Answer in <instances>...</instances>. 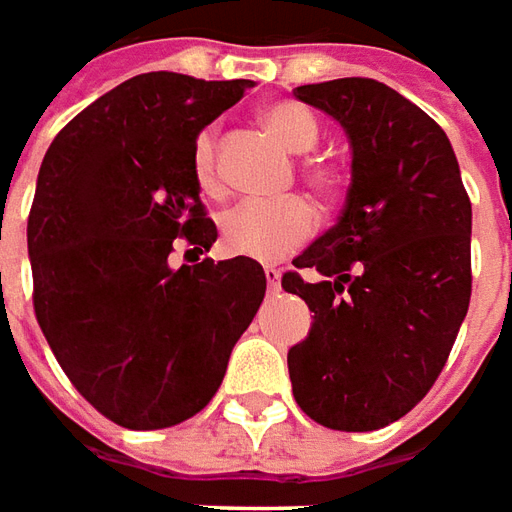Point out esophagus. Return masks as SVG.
Here are the masks:
<instances>
[{
	"instance_id": "1",
	"label": "esophagus",
	"mask_w": 512,
	"mask_h": 512,
	"mask_svg": "<svg viewBox=\"0 0 512 512\" xmlns=\"http://www.w3.org/2000/svg\"><path fill=\"white\" fill-rule=\"evenodd\" d=\"M264 278H267L270 292H278V289H281V270H278V267H264Z\"/></svg>"
}]
</instances>
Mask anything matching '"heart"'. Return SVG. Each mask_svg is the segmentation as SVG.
Returning a JSON list of instances; mask_svg holds the SVG:
<instances>
[{
	"label": "heart",
	"mask_w": 512,
	"mask_h": 512,
	"mask_svg": "<svg viewBox=\"0 0 512 512\" xmlns=\"http://www.w3.org/2000/svg\"><path fill=\"white\" fill-rule=\"evenodd\" d=\"M262 123L292 154H308L320 143V123L297 101L267 104L262 110ZM192 176L204 195L217 198L223 192L215 129H204L192 146ZM303 179L314 190L331 192L339 184V170L331 162L311 159L303 165ZM314 231H317V212L303 198L245 201L234 206L220 223V237L228 253L256 259V262L284 259L297 248H303L308 239L314 237Z\"/></svg>",
	"instance_id": "obj_1"
}]
</instances>
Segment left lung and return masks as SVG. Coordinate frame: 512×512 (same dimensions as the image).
Masks as SVG:
<instances>
[{
  "instance_id": "1",
  "label": "left lung",
  "mask_w": 512,
  "mask_h": 512,
  "mask_svg": "<svg viewBox=\"0 0 512 512\" xmlns=\"http://www.w3.org/2000/svg\"><path fill=\"white\" fill-rule=\"evenodd\" d=\"M295 96L342 123L353 181L339 223L281 278L314 311L286 355L292 394L322 427L380 430L433 389L469 311V192L444 129L389 85L350 76Z\"/></svg>"
}]
</instances>
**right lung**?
I'll list each match as a JSON object with an SVG mask.
<instances>
[{
	"mask_svg": "<svg viewBox=\"0 0 512 512\" xmlns=\"http://www.w3.org/2000/svg\"><path fill=\"white\" fill-rule=\"evenodd\" d=\"M248 88L132 76L65 123L43 157L27 220L35 317L74 389L129 430L204 411L262 306L253 259L168 264L176 242L206 253L217 239L192 146Z\"/></svg>",
	"mask_w": 512,
	"mask_h": 512,
	"instance_id": "add662e5",
	"label": "right lung"
}]
</instances>
